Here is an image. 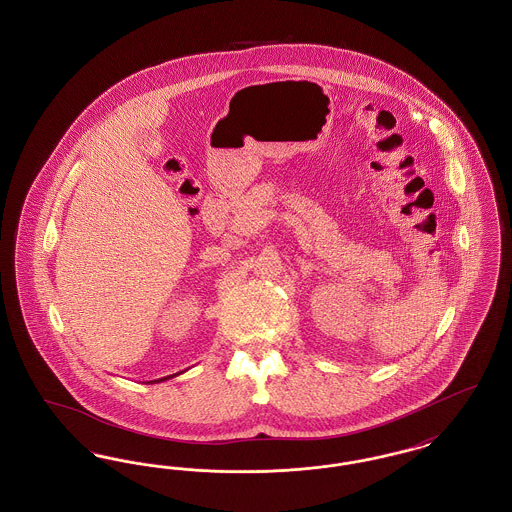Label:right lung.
Returning a JSON list of instances; mask_svg holds the SVG:
<instances>
[{"mask_svg": "<svg viewBox=\"0 0 512 512\" xmlns=\"http://www.w3.org/2000/svg\"><path fill=\"white\" fill-rule=\"evenodd\" d=\"M174 376H178V374H171V376H165V378H159V380H153V382H147V384H157V382H165V380H169V378H174Z\"/></svg>", "mask_w": 512, "mask_h": 512, "instance_id": "1", "label": "right lung"}]
</instances>
